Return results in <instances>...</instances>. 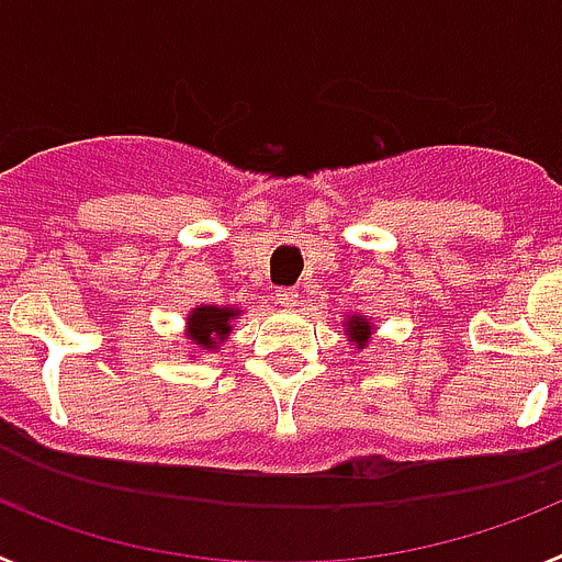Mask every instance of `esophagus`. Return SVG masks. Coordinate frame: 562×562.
I'll return each instance as SVG.
<instances>
[{
  "label": "esophagus",
  "mask_w": 562,
  "mask_h": 562,
  "mask_svg": "<svg viewBox=\"0 0 562 562\" xmlns=\"http://www.w3.org/2000/svg\"><path fill=\"white\" fill-rule=\"evenodd\" d=\"M276 304L284 306V310H292V306L297 304V290H292V286H278Z\"/></svg>",
  "instance_id": "1"
}]
</instances>
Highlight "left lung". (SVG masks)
I'll return each mask as SVG.
<instances>
[{
	"mask_svg": "<svg viewBox=\"0 0 562 562\" xmlns=\"http://www.w3.org/2000/svg\"><path fill=\"white\" fill-rule=\"evenodd\" d=\"M346 335H349V342L351 346H357V349H366L371 340V324L366 321L362 315H351L346 317Z\"/></svg>",
	"mask_w": 562,
	"mask_h": 562,
	"instance_id": "obj_1",
	"label": "left lung"
}]
</instances>
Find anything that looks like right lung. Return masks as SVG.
<instances>
[{
	"mask_svg": "<svg viewBox=\"0 0 562 562\" xmlns=\"http://www.w3.org/2000/svg\"><path fill=\"white\" fill-rule=\"evenodd\" d=\"M241 310L236 306H196V310L188 315V340L196 346V349L213 351L220 342H225V337L233 329V317Z\"/></svg>",
	"mask_w": 562,
	"mask_h": 562,
	"instance_id": "add662e5",
	"label": "right lung"
}]
</instances>
